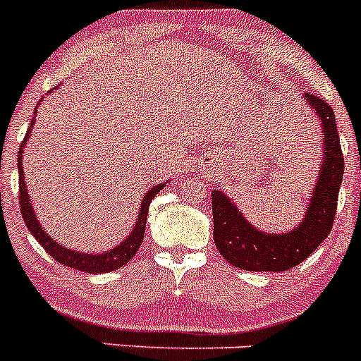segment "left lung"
<instances>
[{"label":"left lung","mask_w":361,"mask_h":361,"mask_svg":"<svg viewBox=\"0 0 361 361\" xmlns=\"http://www.w3.org/2000/svg\"><path fill=\"white\" fill-rule=\"evenodd\" d=\"M305 101L324 128V162L304 222L295 231L283 235L258 231L242 216L228 195L220 191L212 193L213 240L219 253L235 267L273 273L288 271L304 262L333 229L338 191L343 177L340 135L333 108L314 94H305Z\"/></svg>","instance_id":"1"}]
</instances>
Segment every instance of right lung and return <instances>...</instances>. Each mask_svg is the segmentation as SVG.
<instances>
[{
    "label": "right lung",
    "mask_w": 361,
    "mask_h": 361,
    "mask_svg": "<svg viewBox=\"0 0 361 361\" xmlns=\"http://www.w3.org/2000/svg\"><path fill=\"white\" fill-rule=\"evenodd\" d=\"M28 133H30V128H28L27 137L21 142V149H19L18 155V168H19V209H21V215H23L25 224L30 229V233L36 237V240L43 245L47 253L57 260L63 266L73 267V269L86 271V273H108V271L119 269L124 264H128L130 258L135 257V253L141 247V242L145 238V229H146V219H148V208L149 202L153 200V197L157 195L161 191L162 184L152 188L145 195L141 204V209H139V216H137V224L133 226L132 235H128V238L123 242L121 245H117L116 250L106 251L103 255H90V253H78V251L66 250L63 245L57 244L54 238H50L47 233L43 231L41 224L36 220V215H34V209H32L30 197L27 193V188H25V177L23 170H21V155H23V146L27 145Z\"/></svg>",
    "instance_id": "1"
}]
</instances>
